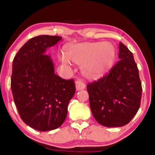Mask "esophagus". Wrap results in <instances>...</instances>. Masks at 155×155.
<instances>
[{
    "label": "esophagus",
    "instance_id": "1",
    "mask_svg": "<svg viewBox=\"0 0 155 155\" xmlns=\"http://www.w3.org/2000/svg\"><path fill=\"white\" fill-rule=\"evenodd\" d=\"M85 87V84L80 80H77L76 81V91H79V90H82Z\"/></svg>",
    "mask_w": 155,
    "mask_h": 155
}]
</instances>
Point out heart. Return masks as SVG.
I'll return each instance as SVG.
<instances>
[{
    "instance_id": "obj_1",
    "label": "heart",
    "mask_w": 155,
    "mask_h": 155,
    "mask_svg": "<svg viewBox=\"0 0 155 155\" xmlns=\"http://www.w3.org/2000/svg\"><path fill=\"white\" fill-rule=\"evenodd\" d=\"M64 54L60 56L63 64L70 61L80 64L82 74L89 79L104 76L112 68L115 58V48L108 42H85L68 44L64 48Z\"/></svg>"
}]
</instances>
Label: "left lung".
I'll use <instances>...</instances> for the list:
<instances>
[{
	"label": "left lung",
	"mask_w": 155,
	"mask_h": 155,
	"mask_svg": "<svg viewBox=\"0 0 155 155\" xmlns=\"http://www.w3.org/2000/svg\"><path fill=\"white\" fill-rule=\"evenodd\" d=\"M120 60L97 81L87 84L92 114L100 124L122 127L131 121L140 107L142 84L133 53L119 43Z\"/></svg>",
	"instance_id": "obj_1"
}]
</instances>
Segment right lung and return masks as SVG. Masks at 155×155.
I'll use <instances>...</instances> for the list:
<instances>
[{
    "label": "right lung",
    "instance_id": "obj_1",
    "mask_svg": "<svg viewBox=\"0 0 155 155\" xmlns=\"http://www.w3.org/2000/svg\"><path fill=\"white\" fill-rule=\"evenodd\" d=\"M62 37L40 35L30 39L12 61L11 89L21 120L39 131L61 126L69 102L76 92L73 79L65 80L54 74L46 48Z\"/></svg>",
    "mask_w": 155,
    "mask_h": 155
}]
</instances>
